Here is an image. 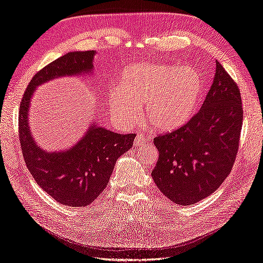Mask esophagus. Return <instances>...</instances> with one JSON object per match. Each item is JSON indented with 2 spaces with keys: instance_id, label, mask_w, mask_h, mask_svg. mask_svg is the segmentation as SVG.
<instances>
[{
  "instance_id": "1",
  "label": "esophagus",
  "mask_w": 263,
  "mask_h": 263,
  "mask_svg": "<svg viewBox=\"0 0 263 263\" xmlns=\"http://www.w3.org/2000/svg\"><path fill=\"white\" fill-rule=\"evenodd\" d=\"M146 143V140L145 138L142 136V134H138V136L136 137V139H134V146H142Z\"/></svg>"
}]
</instances>
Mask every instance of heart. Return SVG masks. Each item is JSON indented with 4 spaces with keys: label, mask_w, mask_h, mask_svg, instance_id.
<instances>
[{
    "label": "heart",
    "mask_w": 263,
    "mask_h": 263,
    "mask_svg": "<svg viewBox=\"0 0 263 263\" xmlns=\"http://www.w3.org/2000/svg\"><path fill=\"white\" fill-rule=\"evenodd\" d=\"M201 77L192 66L133 64L123 71L121 86L108 91L109 108L119 122L133 125L141 119L157 132L185 125L197 109Z\"/></svg>",
    "instance_id": "1"
}]
</instances>
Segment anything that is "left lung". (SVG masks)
<instances>
[{"mask_svg": "<svg viewBox=\"0 0 263 263\" xmlns=\"http://www.w3.org/2000/svg\"><path fill=\"white\" fill-rule=\"evenodd\" d=\"M242 120L240 89L216 60L214 81L198 113L154 139L159 158L151 176L164 196L187 206L214 193L233 167Z\"/></svg>", "mask_w": 263, "mask_h": 263, "instance_id": "left-lung-1", "label": "left lung"}]
</instances>
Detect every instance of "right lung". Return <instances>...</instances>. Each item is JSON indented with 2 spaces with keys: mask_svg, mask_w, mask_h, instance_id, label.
<instances>
[{
  "mask_svg": "<svg viewBox=\"0 0 263 263\" xmlns=\"http://www.w3.org/2000/svg\"><path fill=\"white\" fill-rule=\"evenodd\" d=\"M94 50L74 51L47 65L32 77L19 111V138L29 172L44 191L58 203L85 207L105 189L118 158L133 145L136 134L114 133L91 123L71 148L47 152L35 143L29 127V108L35 87L51 79L81 76L93 71Z\"/></svg>",
  "mask_w": 263,
  "mask_h": 263,
  "instance_id": "obj_1",
  "label": "right lung"
}]
</instances>
